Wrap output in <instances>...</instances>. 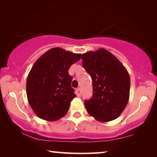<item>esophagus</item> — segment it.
I'll use <instances>...</instances> for the list:
<instances>
[{"mask_svg": "<svg viewBox=\"0 0 157 157\" xmlns=\"http://www.w3.org/2000/svg\"><path fill=\"white\" fill-rule=\"evenodd\" d=\"M76 94L77 96H81V91L80 88H78V89H77L76 90Z\"/></svg>", "mask_w": 157, "mask_h": 157, "instance_id": "1", "label": "esophagus"}]
</instances>
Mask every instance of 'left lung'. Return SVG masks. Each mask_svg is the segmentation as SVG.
<instances>
[{"instance_id":"8db88e82","label":"left lung","mask_w":157,"mask_h":157,"mask_svg":"<svg viewBox=\"0 0 157 157\" xmlns=\"http://www.w3.org/2000/svg\"><path fill=\"white\" fill-rule=\"evenodd\" d=\"M81 59L93 81V96L84 102L87 112L101 122L114 120L123 112L129 99L127 70L104 48L83 53Z\"/></svg>"}]
</instances>
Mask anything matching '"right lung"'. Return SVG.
<instances>
[{"label": "right lung", "mask_w": 157, "mask_h": 157, "mask_svg": "<svg viewBox=\"0 0 157 157\" xmlns=\"http://www.w3.org/2000/svg\"><path fill=\"white\" fill-rule=\"evenodd\" d=\"M81 56L53 48L32 66L27 78L26 94L31 109L40 119L54 121L68 112L70 103L76 96L68 69L79 61Z\"/></svg>", "instance_id": "obj_1"}]
</instances>
